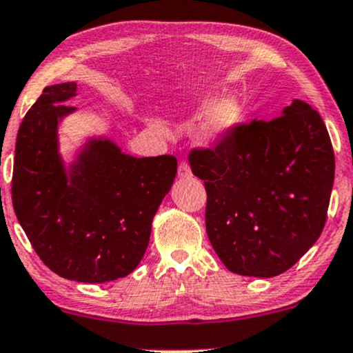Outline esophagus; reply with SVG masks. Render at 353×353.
<instances>
[{"label":"esophagus","mask_w":353,"mask_h":353,"mask_svg":"<svg viewBox=\"0 0 353 353\" xmlns=\"http://www.w3.org/2000/svg\"><path fill=\"white\" fill-rule=\"evenodd\" d=\"M178 176L180 178H190L192 176V168H190L188 161L181 160L180 165H178Z\"/></svg>","instance_id":"1"}]
</instances>
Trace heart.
Segmentation results:
<instances>
[{
  "mask_svg": "<svg viewBox=\"0 0 353 353\" xmlns=\"http://www.w3.org/2000/svg\"><path fill=\"white\" fill-rule=\"evenodd\" d=\"M200 112L201 114L210 112L208 119L203 125V137L208 140L221 139V137L230 134L241 119V109L234 99L210 97L203 101Z\"/></svg>",
  "mask_w": 353,
  "mask_h": 353,
  "instance_id": "heart-1",
  "label": "heart"
}]
</instances>
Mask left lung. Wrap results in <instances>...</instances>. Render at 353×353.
<instances>
[{
    "label": "left lung",
    "instance_id": "obj_1",
    "mask_svg": "<svg viewBox=\"0 0 353 353\" xmlns=\"http://www.w3.org/2000/svg\"><path fill=\"white\" fill-rule=\"evenodd\" d=\"M188 160L205 180L210 243L231 272L283 274L324 230L335 159L309 103L294 101L271 120L236 123Z\"/></svg>",
    "mask_w": 353,
    "mask_h": 353
}]
</instances>
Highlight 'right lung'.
<instances>
[{
  "label": "right lung",
  "mask_w": 353,
  "mask_h": 353,
  "mask_svg": "<svg viewBox=\"0 0 353 353\" xmlns=\"http://www.w3.org/2000/svg\"><path fill=\"white\" fill-rule=\"evenodd\" d=\"M76 82L49 85L21 122L11 198L41 261L64 279L125 277L147 251L152 221L176 175L173 155L135 159L94 140L69 173L57 153V123L74 107Z\"/></svg>",
  "instance_id": "add662e5"
}]
</instances>
